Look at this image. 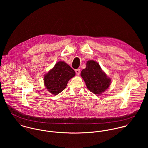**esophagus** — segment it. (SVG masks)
Masks as SVG:
<instances>
[{
  "label": "esophagus",
  "mask_w": 148,
  "mask_h": 148,
  "mask_svg": "<svg viewBox=\"0 0 148 148\" xmlns=\"http://www.w3.org/2000/svg\"><path fill=\"white\" fill-rule=\"evenodd\" d=\"M75 72H76V73L77 75H80V70L79 69H76Z\"/></svg>",
  "instance_id": "obj_1"
}]
</instances>
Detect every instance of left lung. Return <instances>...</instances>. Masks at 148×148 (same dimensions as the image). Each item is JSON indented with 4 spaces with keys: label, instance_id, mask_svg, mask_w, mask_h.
I'll use <instances>...</instances> for the list:
<instances>
[{
    "label": "left lung",
    "instance_id": "left-lung-1",
    "mask_svg": "<svg viewBox=\"0 0 148 148\" xmlns=\"http://www.w3.org/2000/svg\"><path fill=\"white\" fill-rule=\"evenodd\" d=\"M87 88L96 95L105 92L111 84V79L102 70L99 64L92 60L87 62L86 68L81 72Z\"/></svg>",
    "mask_w": 148,
    "mask_h": 148
}]
</instances>
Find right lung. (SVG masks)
<instances>
[{"label": "right lung", "mask_w": 148, "mask_h": 148, "mask_svg": "<svg viewBox=\"0 0 148 148\" xmlns=\"http://www.w3.org/2000/svg\"><path fill=\"white\" fill-rule=\"evenodd\" d=\"M74 70L64 62H59L44 77L45 88L52 95H58L66 88L68 81L75 76Z\"/></svg>", "instance_id": "right-lung-1"}]
</instances>
